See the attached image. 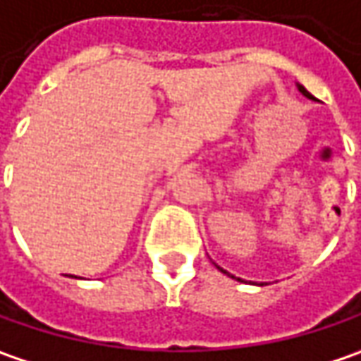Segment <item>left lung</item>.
<instances>
[{"label": "left lung", "mask_w": 361, "mask_h": 361, "mask_svg": "<svg viewBox=\"0 0 361 361\" xmlns=\"http://www.w3.org/2000/svg\"><path fill=\"white\" fill-rule=\"evenodd\" d=\"M297 88H299V92H301L303 97H307V99H311V101H315V97H313V94H311V92H309V90H307L305 87H301V85H297ZM216 267H218V264H216ZM218 271H222V273H224V274H230V273H226L224 269H220V267H218ZM230 276H232V274H230ZM232 279H236V276H232ZM238 281H240V279H238Z\"/></svg>", "instance_id": "8db88e82"}]
</instances>
